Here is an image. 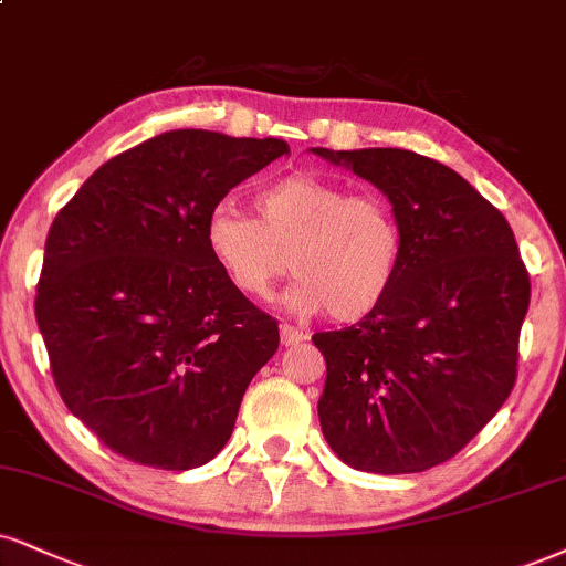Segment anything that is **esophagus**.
Masks as SVG:
<instances>
[{
	"label": "esophagus",
	"instance_id": "34e87169",
	"mask_svg": "<svg viewBox=\"0 0 566 566\" xmlns=\"http://www.w3.org/2000/svg\"><path fill=\"white\" fill-rule=\"evenodd\" d=\"M281 340H283V346H296V344H302V340H306V333L298 331V327H294V325L283 323L281 325Z\"/></svg>",
	"mask_w": 566,
	"mask_h": 566
}]
</instances>
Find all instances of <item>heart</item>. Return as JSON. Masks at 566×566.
I'll return each instance as SVG.
<instances>
[{"label": "heart", "mask_w": 566, "mask_h": 566, "mask_svg": "<svg viewBox=\"0 0 566 566\" xmlns=\"http://www.w3.org/2000/svg\"><path fill=\"white\" fill-rule=\"evenodd\" d=\"M205 243L239 294L264 302L294 270L289 304L296 312L325 310L336 323H357L394 291L407 233L382 193H352L336 180L294 172L254 193V218L230 205L212 207Z\"/></svg>", "instance_id": "b5f03b06"}]
</instances>
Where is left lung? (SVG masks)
<instances>
[{
    "label": "left lung",
    "mask_w": 566,
    "mask_h": 566,
    "mask_svg": "<svg viewBox=\"0 0 566 566\" xmlns=\"http://www.w3.org/2000/svg\"><path fill=\"white\" fill-rule=\"evenodd\" d=\"M399 209L407 251L386 302L315 333L327 361L317 411L354 470L422 472L457 457L517 380L530 272L504 214L436 159L407 149L331 151Z\"/></svg>",
    "instance_id": "1"
}]
</instances>
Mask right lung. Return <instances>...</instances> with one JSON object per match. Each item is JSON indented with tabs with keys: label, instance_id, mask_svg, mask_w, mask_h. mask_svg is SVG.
<instances>
[{
	"label": "right lung",
	"instance_id": "1",
	"mask_svg": "<svg viewBox=\"0 0 566 566\" xmlns=\"http://www.w3.org/2000/svg\"><path fill=\"white\" fill-rule=\"evenodd\" d=\"M281 138L167 130L104 163L49 228L36 319L65 407L120 457L207 464L228 443L277 319L230 285L205 222Z\"/></svg>",
	"mask_w": 566,
	"mask_h": 566
}]
</instances>
